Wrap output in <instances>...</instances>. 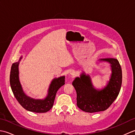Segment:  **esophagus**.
Wrapping results in <instances>:
<instances>
[{
  "label": "esophagus",
  "mask_w": 135,
  "mask_h": 135,
  "mask_svg": "<svg viewBox=\"0 0 135 135\" xmlns=\"http://www.w3.org/2000/svg\"><path fill=\"white\" fill-rule=\"evenodd\" d=\"M70 74L71 75H73V76H75V75H76V73H75V71H71V72H70Z\"/></svg>",
  "instance_id": "34e87169"
}]
</instances>
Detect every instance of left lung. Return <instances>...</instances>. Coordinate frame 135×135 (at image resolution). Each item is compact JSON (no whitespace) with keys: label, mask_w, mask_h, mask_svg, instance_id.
I'll return each instance as SVG.
<instances>
[{"label":"left lung","mask_w":135,"mask_h":135,"mask_svg":"<svg viewBox=\"0 0 135 135\" xmlns=\"http://www.w3.org/2000/svg\"><path fill=\"white\" fill-rule=\"evenodd\" d=\"M100 61L111 64V75L107 85L101 90L94 88L89 75L84 72L76 77L73 85L76 91V105L82 111L96 113L105 111L118 96L122 85V70L118 60L113 58L100 59Z\"/></svg>","instance_id":"8db88e82"}]
</instances>
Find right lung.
Listing matches in <instances>:
<instances>
[{
  "instance_id": "obj_1",
  "label": "right lung",
  "mask_w": 135,
  "mask_h": 135,
  "mask_svg": "<svg viewBox=\"0 0 135 135\" xmlns=\"http://www.w3.org/2000/svg\"><path fill=\"white\" fill-rule=\"evenodd\" d=\"M19 61L13 63L11 66L10 84L13 93L16 99L25 110L37 113H46L52 108L57 90L65 84V76H62L54 78L51 82L48 89L47 95L44 99H35L28 96L22 89L19 79Z\"/></svg>"
}]
</instances>
